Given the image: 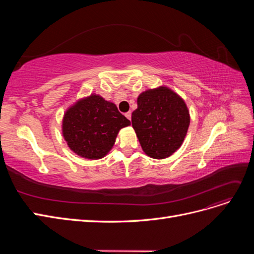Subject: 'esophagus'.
Segmentation results:
<instances>
[{
  "mask_svg": "<svg viewBox=\"0 0 254 254\" xmlns=\"http://www.w3.org/2000/svg\"><path fill=\"white\" fill-rule=\"evenodd\" d=\"M125 117L130 121V120H131V112H130V111H128V112H126L125 113Z\"/></svg>",
  "mask_w": 254,
  "mask_h": 254,
  "instance_id": "1",
  "label": "esophagus"
}]
</instances>
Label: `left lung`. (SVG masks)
I'll use <instances>...</instances> for the list:
<instances>
[{
	"label": "left lung",
	"instance_id": "8db88e82",
	"mask_svg": "<svg viewBox=\"0 0 254 254\" xmlns=\"http://www.w3.org/2000/svg\"><path fill=\"white\" fill-rule=\"evenodd\" d=\"M131 123L146 155L164 159L181 146L189 129L190 113L178 94L160 87L139 95Z\"/></svg>",
	"mask_w": 254,
	"mask_h": 254
}]
</instances>
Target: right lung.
<instances>
[{
  "label": "right lung",
  "instance_id": "add662e5",
  "mask_svg": "<svg viewBox=\"0 0 254 254\" xmlns=\"http://www.w3.org/2000/svg\"><path fill=\"white\" fill-rule=\"evenodd\" d=\"M129 125L130 121L117 106L93 94L65 112L63 132L68 147L75 153L96 160L108 153L120 129Z\"/></svg>",
  "mask_w": 254,
  "mask_h": 254
}]
</instances>
